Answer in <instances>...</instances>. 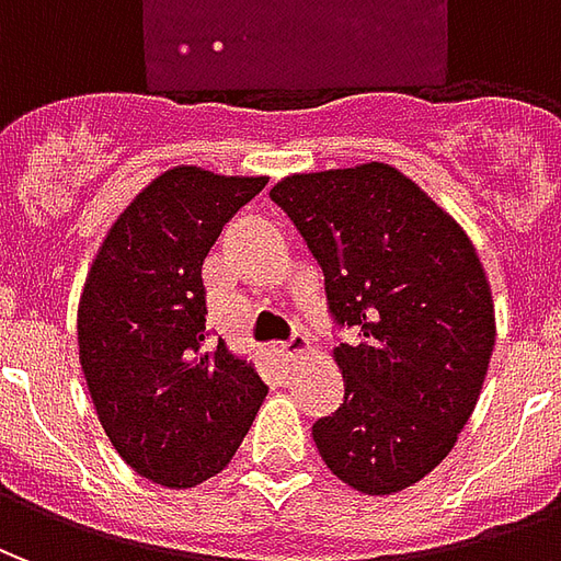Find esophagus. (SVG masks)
I'll list each match as a JSON object with an SVG mask.
<instances>
[{
    "instance_id": "obj_1",
    "label": "esophagus",
    "mask_w": 561,
    "mask_h": 561,
    "mask_svg": "<svg viewBox=\"0 0 561 561\" xmlns=\"http://www.w3.org/2000/svg\"><path fill=\"white\" fill-rule=\"evenodd\" d=\"M279 354L285 360H297V357H304L309 354V340H306V333L300 330H294V336L285 345H279Z\"/></svg>"
}]
</instances>
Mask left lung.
I'll return each instance as SVG.
<instances>
[{"mask_svg":"<svg viewBox=\"0 0 561 561\" xmlns=\"http://www.w3.org/2000/svg\"><path fill=\"white\" fill-rule=\"evenodd\" d=\"M324 273L345 381L312 423L328 469L369 495L400 493L450 454L495 342L490 285L457 221L397 168L297 173L273 185Z\"/></svg>","mask_w":561,"mask_h":561,"instance_id":"8db88e82","label":"left lung"}]
</instances>
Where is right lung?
I'll return each mask as SVG.
<instances>
[{
	"label": "right lung",
	"mask_w": 561,
	"mask_h": 561,
	"mask_svg": "<svg viewBox=\"0 0 561 561\" xmlns=\"http://www.w3.org/2000/svg\"><path fill=\"white\" fill-rule=\"evenodd\" d=\"M267 185L173 168L114 221L78 309L80 366L104 433L131 469L171 490L219 474L267 385L209 342L201 267L209 245Z\"/></svg>",
	"instance_id": "right-lung-1"
}]
</instances>
